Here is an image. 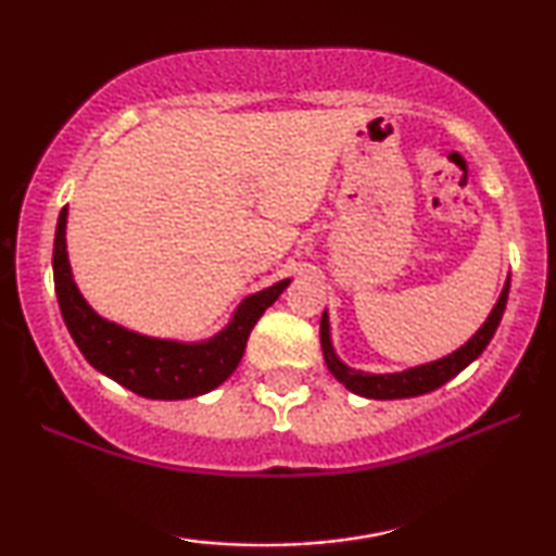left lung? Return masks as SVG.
<instances>
[{
    "label": "left lung",
    "mask_w": 556,
    "mask_h": 556,
    "mask_svg": "<svg viewBox=\"0 0 556 556\" xmlns=\"http://www.w3.org/2000/svg\"><path fill=\"white\" fill-rule=\"evenodd\" d=\"M508 286H511V278L506 280L504 291H501L496 306H493L489 318H485V324L466 341V344L458 349V352L447 354L438 362L420 364V367L394 371V375H369V371H356L352 367H346V364L341 362L337 354H333L331 333H329V316H326V311H324L321 349H324L326 367H329L331 375L337 377L349 392L362 394V397H367V400H405V397H417V394L438 390V387H443L447 379L460 375V371L466 369L470 362L478 359V356L483 354V349L489 346V341L493 339V333H496L498 324H501V316H504V308L508 301Z\"/></svg>",
    "instance_id": "1"
}]
</instances>
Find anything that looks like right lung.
Instances as JSON below:
<instances>
[{
	"label": "right lung",
	"instance_id": "right-lung-1",
	"mask_svg": "<svg viewBox=\"0 0 556 556\" xmlns=\"http://www.w3.org/2000/svg\"><path fill=\"white\" fill-rule=\"evenodd\" d=\"M65 223L67 207L60 210L55 248H52V276H55L60 314L67 331L90 367L149 400H187L223 384L238 369L257 318L291 283L286 278L261 293L248 295L235 311L232 321L207 341L185 344V341L151 339L105 321L88 306L67 263Z\"/></svg>",
	"mask_w": 556,
	"mask_h": 556
}]
</instances>
